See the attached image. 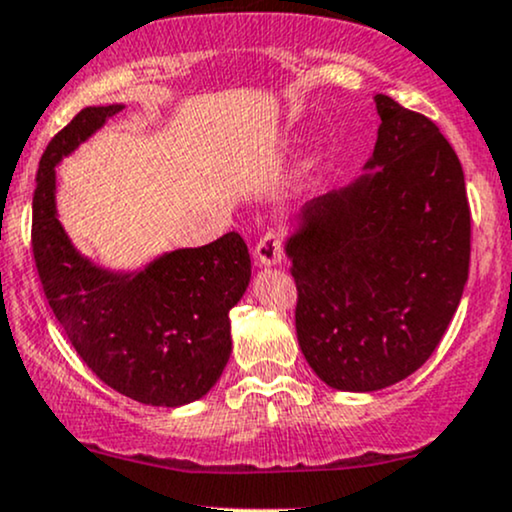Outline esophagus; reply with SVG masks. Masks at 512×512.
Returning a JSON list of instances; mask_svg holds the SVG:
<instances>
[{"label":"esophagus","mask_w":512,"mask_h":512,"mask_svg":"<svg viewBox=\"0 0 512 512\" xmlns=\"http://www.w3.org/2000/svg\"><path fill=\"white\" fill-rule=\"evenodd\" d=\"M254 261L258 268H270V266H280L282 263V239L280 234L268 232L261 242L256 244L254 249Z\"/></svg>","instance_id":"34e87169"}]
</instances>
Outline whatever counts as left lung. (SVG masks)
<instances>
[{
    "label": "left lung",
    "mask_w": 512,
    "mask_h": 512,
    "mask_svg": "<svg viewBox=\"0 0 512 512\" xmlns=\"http://www.w3.org/2000/svg\"><path fill=\"white\" fill-rule=\"evenodd\" d=\"M364 172L294 215L285 254L297 282V340L323 383L374 393L422 366L470 275L462 165L438 126L374 95Z\"/></svg>",
    "instance_id": "left-lung-1"
}]
</instances>
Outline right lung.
I'll list each match as a JSON object with an SVG mask.
<instances>
[{
    "label": "right lung",
    "mask_w": 512,
    "mask_h": 512,
    "mask_svg": "<svg viewBox=\"0 0 512 512\" xmlns=\"http://www.w3.org/2000/svg\"><path fill=\"white\" fill-rule=\"evenodd\" d=\"M122 110L86 107L42 153L35 266L54 318L102 383L143 405L182 407L208 395L230 362V311L249 287L251 258L237 232L126 270L78 251L59 222L57 165Z\"/></svg>",
    "instance_id": "add662e5"
}]
</instances>
